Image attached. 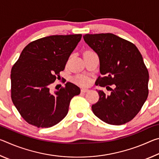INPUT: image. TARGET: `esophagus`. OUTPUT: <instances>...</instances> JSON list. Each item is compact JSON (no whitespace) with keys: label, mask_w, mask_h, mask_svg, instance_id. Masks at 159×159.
<instances>
[{"label":"esophagus","mask_w":159,"mask_h":159,"mask_svg":"<svg viewBox=\"0 0 159 159\" xmlns=\"http://www.w3.org/2000/svg\"><path fill=\"white\" fill-rule=\"evenodd\" d=\"M88 91H89V90L87 89V88H82L81 89L82 93H87V92H88Z\"/></svg>","instance_id":"esophagus-1"}]
</instances>
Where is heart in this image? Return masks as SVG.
<instances>
[{
  "mask_svg": "<svg viewBox=\"0 0 159 159\" xmlns=\"http://www.w3.org/2000/svg\"><path fill=\"white\" fill-rule=\"evenodd\" d=\"M74 82L77 83V84L83 85V86H87L90 84V79L89 77L84 76V75H79L74 78Z\"/></svg>",
  "mask_w": 159,
  "mask_h": 159,
  "instance_id": "1",
  "label": "heart"
}]
</instances>
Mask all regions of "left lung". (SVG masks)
I'll list each match as a JSON object with an SVG mask.
<instances>
[{
	"mask_svg": "<svg viewBox=\"0 0 159 159\" xmlns=\"http://www.w3.org/2000/svg\"><path fill=\"white\" fill-rule=\"evenodd\" d=\"M83 39L99 59L103 77L96 85H115L109 95L97 90L99 98L92 106L94 114L109 124H125L140 111L149 93V72L141 53L133 43L113 34H85Z\"/></svg>",
	"mask_w": 159,
	"mask_h": 159,
	"instance_id": "obj_1",
	"label": "left lung"
}]
</instances>
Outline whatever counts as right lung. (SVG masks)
I'll use <instances>...</instances> for the list:
<instances>
[{"label":"right lung","mask_w":159,"mask_h":159,"mask_svg":"<svg viewBox=\"0 0 159 159\" xmlns=\"http://www.w3.org/2000/svg\"><path fill=\"white\" fill-rule=\"evenodd\" d=\"M81 34L53 35L29 43L14 66L11 75V98L24 119L38 128H50L66 116L71 99L80 88L67 82L60 90L50 92V85L81 39Z\"/></svg>","instance_id":"add662e5"}]
</instances>
